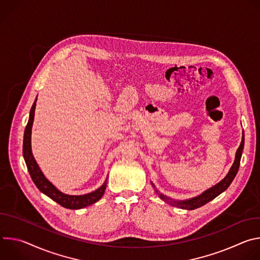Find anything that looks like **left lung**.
I'll return each instance as SVG.
<instances>
[{
    "mask_svg": "<svg viewBox=\"0 0 260 260\" xmlns=\"http://www.w3.org/2000/svg\"><path fill=\"white\" fill-rule=\"evenodd\" d=\"M244 142H245V136H244V132H243V136H242V142L238 148V150L236 152V157H235V161L232 166V168L230 169L229 173L226 174V176L222 179L221 181H219L217 184H215L214 186H212L211 188L205 190L203 193H201L198 197L188 199V200H183V201H179V200H174L171 199L160 192H158L157 189H155V192L158 194V197L166 203L170 204L173 207H177L180 209H184V210H194L198 209L204 205H206L207 203L211 202L212 200H214L216 197H218L219 194H221L223 191H225L230 185L232 184V182L234 181L239 168H240V161H241V157H242V153H243V149H244ZM151 185L155 188L154 184L151 182Z\"/></svg>",
    "mask_w": 260,
    "mask_h": 260,
    "instance_id": "1",
    "label": "left lung"
}]
</instances>
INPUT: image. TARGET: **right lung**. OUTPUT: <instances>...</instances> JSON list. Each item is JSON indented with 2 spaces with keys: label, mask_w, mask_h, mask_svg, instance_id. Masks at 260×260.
<instances>
[{
  "label": "right lung",
  "mask_w": 260,
  "mask_h": 260,
  "mask_svg": "<svg viewBox=\"0 0 260 260\" xmlns=\"http://www.w3.org/2000/svg\"><path fill=\"white\" fill-rule=\"evenodd\" d=\"M36 102L37 98L30 108L29 117L27 124L24 129V136H23V146H22V152H23V158L25 161V165L27 167V171L30 175V178L35 185L42 193L46 194L48 198H50L52 201L56 202L60 206L67 209L72 210H78L85 208L87 206H90L94 203H96L99 200L102 199V197L105 193L106 187H107V179L103 183L101 187L95 189L94 191H91L86 194L81 196H70L61 192L58 190L54 185L45 177L43 172L41 171L40 167L37 164L32 152H31V127L34 123V117H35V109H36Z\"/></svg>",
  "instance_id": "add662e5"
}]
</instances>
